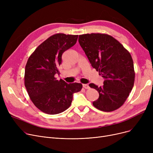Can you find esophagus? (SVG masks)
Wrapping results in <instances>:
<instances>
[{"mask_svg":"<svg viewBox=\"0 0 153 153\" xmlns=\"http://www.w3.org/2000/svg\"><path fill=\"white\" fill-rule=\"evenodd\" d=\"M82 86H83V87L84 88H85V89H89V85H87V84H82Z\"/></svg>","mask_w":153,"mask_h":153,"instance_id":"1","label":"esophagus"}]
</instances>
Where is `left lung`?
<instances>
[{
	"mask_svg": "<svg viewBox=\"0 0 153 153\" xmlns=\"http://www.w3.org/2000/svg\"><path fill=\"white\" fill-rule=\"evenodd\" d=\"M79 43L92 68L104 79L102 86L89 84L99 94L93 105L103 111L118 109L124 103L134 85L131 54L117 39L106 34L79 35Z\"/></svg>",
	"mask_w": 153,
	"mask_h": 153,
	"instance_id": "8db88e82",
	"label": "left lung"
}]
</instances>
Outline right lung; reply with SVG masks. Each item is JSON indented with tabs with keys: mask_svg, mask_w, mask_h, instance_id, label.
<instances>
[{
	"mask_svg": "<svg viewBox=\"0 0 153 153\" xmlns=\"http://www.w3.org/2000/svg\"><path fill=\"white\" fill-rule=\"evenodd\" d=\"M78 35L58 33L42 43L28 59L25 71V86L34 105L44 113L58 114L71 105L73 95L81 90V83L68 84L62 79L58 68L62 54L73 46Z\"/></svg>",
	"mask_w": 153,
	"mask_h": 153,
	"instance_id": "add662e5",
	"label": "right lung"
}]
</instances>
